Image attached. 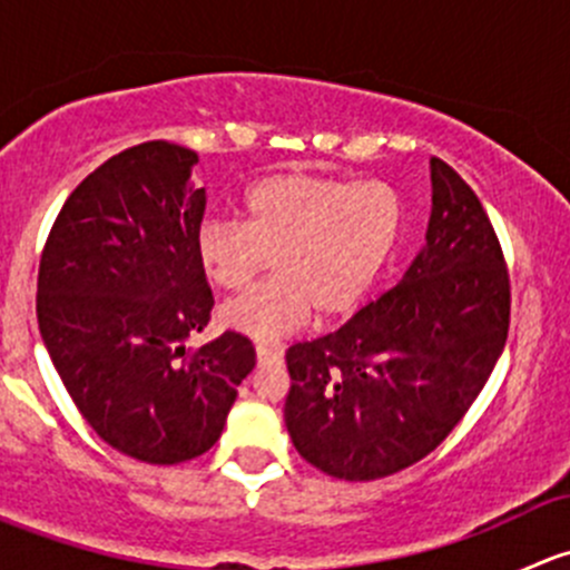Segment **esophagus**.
Here are the masks:
<instances>
[{"label": "esophagus", "mask_w": 570, "mask_h": 570, "mask_svg": "<svg viewBox=\"0 0 570 570\" xmlns=\"http://www.w3.org/2000/svg\"><path fill=\"white\" fill-rule=\"evenodd\" d=\"M281 358H284V353H281V347H273V344H258V347H256V361H258V366L281 364Z\"/></svg>", "instance_id": "esophagus-1"}]
</instances>
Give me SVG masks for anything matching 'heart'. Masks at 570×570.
<instances>
[{"instance_id":"1","label":"heart","mask_w":570,"mask_h":570,"mask_svg":"<svg viewBox=\"0 0 570 570\" xmlns=\"http://www.w3.org/2000/svg\"><path fill=\"white\" fill-rule=\"evenodd\" d=\"M402 198L383 181H350L289 170L253 181L237 223L206 220L195 258L212 286L239 292L264 273L273 281L228 301L217 320L256 342L297 331L308 317L342 320L358 308L394 256Z\"/></svg>"}]
</instances>
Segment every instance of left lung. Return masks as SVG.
<instances>
[{
  "label": "left lung",
  "mask_w": 570,
  "mask_h": 570,
  "mask_svg": "<svg viewBox=\"0 0 570 570\" xmlns=\"http://www.w3.org/2000/svg\"><path fill=\"white\" fill-rule=\"evenodd\" d=\"M433 212L394 289L338 331L286 350L292 444L336 480L419 463L491 377L510 327V278L474 189L430 159Z\"/></svg>",
  "instance_id": "8db88e82"
}]
</instances>
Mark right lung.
Listing matches in <instances>:
<instances>
[{"label": "right lung", "instance_id": "add662e5", "mask_svg": "<svg viewBox=\"0 0 570 570\" xmlns=\"http://www.w3.org/2000/svg\"><path fill=\"white\" fill-rule=\"evenodd\" d=\"M195 163L168 140L109 157L68 195L38 269L40 336L73 405L112 450L157 465L212 450L256 366L234 331L184 347L215 303L195 258Z\"/></svg>", "mask_w": 570, "mask_h": 570}]
</instances>
